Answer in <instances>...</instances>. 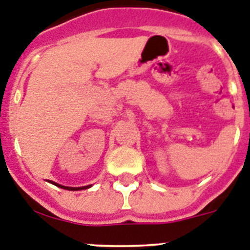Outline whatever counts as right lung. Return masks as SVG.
I'll return each instance as SVG.
<instances>
[{
    "instance_id": "right-lung-1",
    "label": "right lung",
    "mask_w": 250,
    "mask_h": 250,
    "mask_svg": "<svg viewBox=\"0 0 250 250\" xmlns=\"http://www.w3.org/2000/svg\"><path fill=\"white\" fill-rule=\"evenodd\" d=\"M53 185H56V186L61 187V188H64V189H69V191H78V189H85V188H89L90 186H85V187H65V186H62V185H58V183L56 182H52Z\"/></svg>"
}]
</instances>
